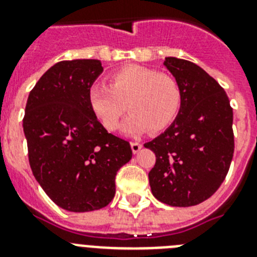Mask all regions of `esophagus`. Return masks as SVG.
Segmentation results:
<instances>
[{
	"label": "esophagus",
	"mask_w": 257,
	"mask_h": 257,
	"mask_svg": "<svg viewBox=\"0 0 257 257\" xmlns=\"http://www.w3.org/2000/svg\"><path fill=\"white\" fill-rule=\"evenodd\" d=\"M143 148V144L139 142H131V149H133L134 153H138L140 149Z\"/></svg>",
	"instance_id": "esophagus-1"
}]
</instances>
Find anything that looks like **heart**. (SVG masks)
Segmentation results:
<instances>
[{
    "mask_svg": "<svg viewBox=\"0 0 257 257\" xmlns=\"http://www.w3.org/2000/svg\"><path fill=\"white\" fill-rule=\"evenodd\" d=\"M88 104L95 117L108 131H115L124 110H130L123 123L128 135L151 131L161 133L171 126L180 113L183 92L170 74L151 68L127 65L108 77V86L94 83L88 88Z\"/></svg>",
    "mask_w": 257,
    "mask_h": 257,
    "instance_id": "b5f03b06",
    "label": "heart"
}]
</instances>
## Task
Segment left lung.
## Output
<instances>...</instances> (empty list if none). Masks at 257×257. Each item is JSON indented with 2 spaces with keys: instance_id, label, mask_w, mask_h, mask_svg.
Listing matches in <instances>:
<instances>
[{
  "instance_id": "left-lung-1",
  "label": "left lung",
  "mask_w": 257,
  "mask_h": 257,
  "mask_svg": "<svg viewBox=\"0 0 257 257\" xmlns=\"http://www.w3.org/2000/svg\"><path fill=\"white\" fill-rule=\"evenodd\" d=\"M183 104L171 126L145 143L156 154L149 172L153 196L174 207L199 205L219 189L234 153L233 109L224 88L189 60L166 58Z\"/></svg>"
}]
</instances>
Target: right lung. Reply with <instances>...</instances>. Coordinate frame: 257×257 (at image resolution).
Segmentation results:
<instances>
[{
  "label": "right lung",
  "mask_w": 257,
  "mask_h": 257,
  "mask_svg": "<svg viewBox=\"0 0 257 257\" xmlns=\"http://www.w3.org/2000/svg\"><path fill=\"white\" fill-rule=\"evenodd\" d=\"M101 72L95 59L59 61L32 88L23 118L36 180L72 212L109 205L117 171L133 157L130 143L109 134L88 104V88Z\"/></svg>",
  "instance_id": "add662e5"
}]
</instances>
